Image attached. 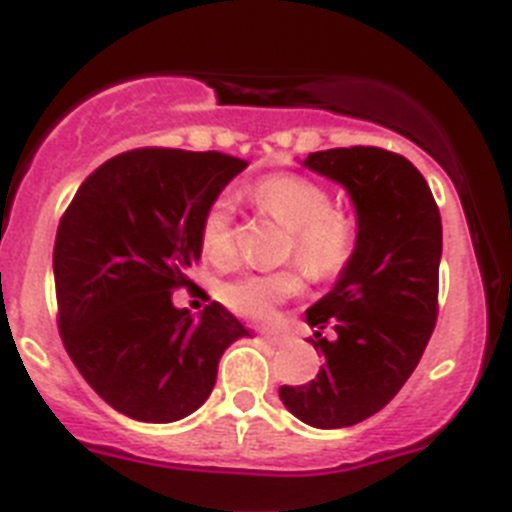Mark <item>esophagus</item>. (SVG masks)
<instances>
[{
    "mask_svg": "<svg viewBox=\"0 0 512 512\" xmlns=\"http://www.w3.org/2000/svg\"><path fill=\"white\" fill-rule=\"evenodd\" d=\"M260 335H262V340H268L270 345H281V342L286 340V337L275 335V332H260Z\"/></svg>",
    "mask_w": 512,
    "mask_h": 512,
    "instance_id": "esophagus-1",
    "label": "esophagus"
}]
</instances>
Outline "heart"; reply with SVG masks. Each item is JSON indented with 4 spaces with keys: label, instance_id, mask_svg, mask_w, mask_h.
I'll return each mask as SVG.
<instances>
[{
    "label": "heart",
    "instance_id": "b5f03b06",
    "mask_svg": "<svg viewBox=\"0 0 512 512\" xmlns=\"http://www.w3.org/2000/svg\"><path fill=\"white\" fill-rule=\"evenodd\" d=\"M257 211L273 216L291 231L286 257H296L301 268L317 278H332L355 255L358 221L353 213L332 206L330 188L293 172H278L257 180L250 188ZM201 252L206 260L224 262L234 252V201L229 195L213 198L201 219ZM304 278L296 268L275 273H244L219 286L226 309L247 319H270L283 301L299 296Z\"/></svg>",
    "mask_w": 512,
    "mask_h": 512
}]
</instances>
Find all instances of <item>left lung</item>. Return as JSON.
I'll return each instance as SVG.
<instances>
[{"instance_id":"8db88e82","label":"left lung","mask_w":512,"mask_h":512,"mask_svg":"<svg viewBox=\"0 0 512 512\" xmlns=\"http://www.w3.org/2000/svg\"><path fill=\"white\" fill-rule=\"evenodd\" d=\"M304 164L348 190L358 244L335 288L306 311L324 366L314 381L278 394L311 428H348L397 397L433 335L441 211L415 164L394 151L327 149Z\"/></svg>"}]
</instances>
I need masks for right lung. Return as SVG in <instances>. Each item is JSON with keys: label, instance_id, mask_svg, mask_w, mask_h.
Instances as JSON below:
<instances>
[{"label": "right lung", "instance_id": "right-lung-1", "mask_svg": "<svg viewBox=\"0 0 512 512\" xmlns=\"http://www.w3.org/2000/svg\"><path fill=\"white\" fill-rule=\"evenodd\" d=\"M244 159L146 146L100 164L56 231L53 281L64 348L113 410L175 422L211 394L224 350L247 337L211 301L195 319L172 291L195 286L201 219Z\"/></svg>", "mask_w": 512, "mask_h": 512}]
</instances>
